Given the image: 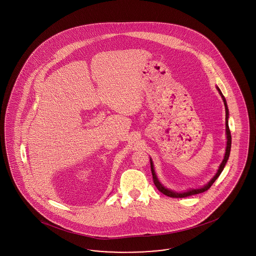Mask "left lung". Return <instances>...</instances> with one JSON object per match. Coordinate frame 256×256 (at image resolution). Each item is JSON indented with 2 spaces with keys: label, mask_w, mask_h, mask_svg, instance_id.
I'll return each mask as SVG.
<instances>
[{
  "label": "left lung",
  "mask_w": 256,
  "mask_h": 256,
  "mask_svg": "<svg viewBox=\"0 0 256 256\" xmlns=\"http://www.w3.org/2000/svg\"><path fill=\"white\" fill-rule=\"evenodd\" d=\"M216 88H218V90L220 92V96H222V100H224V106H226V138H227V144H226L224 158L222 164L220 166V168H218L216 174L214 175V177L206 186H204L201 188L190 190H188V192H180H180H172V190H167V188H166L160 182V180H158L156 175V173H154V166H152V160H150V171H152V175L154 184V186H156V188H158L162 194H164V196H169V197H173V198H184V197H188V196H194V194H202V192H206V190H208L210 188V186H212V184L214 182V180L218 178V176L220 175V173L222 172V170H224V166H226V162H227V160H228V158H229V154H230V150H231V134H230V130H229V126H228V116H229V112H228V107H227V104H226V98L224 96L222 92L218 89V87H216Z\"/></svg>",
  "instance_id": "left-lung-1"
}]
</instances>
